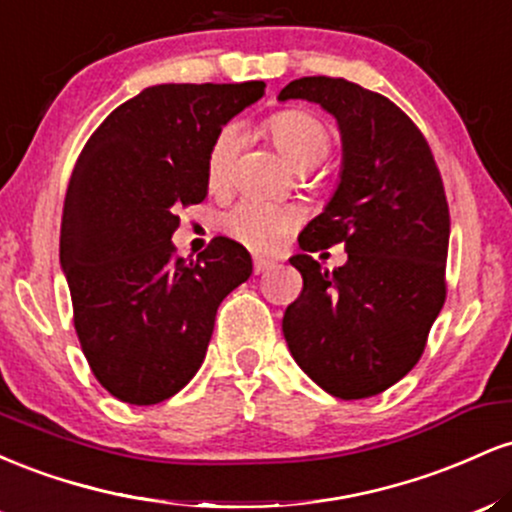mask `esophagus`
<instances>
[{
	"label": "esophagus",
	"mask_w": 512,
	"mask_h": 512,
	"mask_svg": "<svg viewBox=\"0 0 512 512\" xmlns=\"http://www.w3.org/2000/svg\"><path fill=\"white\" fill-rule=\"evenodd\" d=\"M272 267H274V260H267V257H260V255L252 257V269H255V274L267 272V269Z\"/></svg>",
	"instance_id": "esophagus-1"
}]
</instances>
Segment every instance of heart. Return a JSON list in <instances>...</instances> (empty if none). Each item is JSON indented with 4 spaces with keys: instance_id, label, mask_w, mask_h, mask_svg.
I'll return each mask as SVG.
<instances>
[{
    "instance_id": "b5f03b06",
    "label": "heart",
    "mask_w": 512,
    "mask_h": 512,
    "mask_svg": "<svg viewBox=\"0 0 512 512\" xmlns=\"http://www.w3.org/2000/svg\"><path fill=\"white\" fill-rule=\"evenodd\" d=\"M267 132L289 163L298 170H308L325 161L332 151V132L320 117L308 110H279L267 120ZM240 134L233 125H226L216 134L207 156V182L211 190H221L231 175L238 154ZM226 231L252 250H274L296 228L298 211L281 204L243 199L226 216Z\"/></svg>"
}]
</instances>
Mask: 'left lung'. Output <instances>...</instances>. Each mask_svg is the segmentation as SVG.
<instances>
[{
  "label": "left lung",
  "mask_w": 512,
  "mask_h": 512,
  "mask_svg": "<svg viewBox=\"0 0 512 512\" xmlns=\"http://www.w3.org/2000/svg\"><path fill=\"white\" fill-rule=\"evenodd\" d=\"M303 98L337 117L342 173L325 211L298 236L301 296L284 313L291 356L330 395L385 392L416 366L445 303L450 211L421 129L390 98L332 76H303L279 101ZM342 242L325 270L310 251Z\"/></svg>",
  "instance_id": "8db88e82"
}]
</instances>
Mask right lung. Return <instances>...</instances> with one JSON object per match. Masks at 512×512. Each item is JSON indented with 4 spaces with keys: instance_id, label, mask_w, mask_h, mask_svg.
<instances>
[{
    "instance_id": "right-lung-1",
    "label": "right lung",
    "mask_w": 512,
    "mask_h": 512,
    "mask_svg": "<svg viewBox=\"0 0 512 512\" xmlns=\"http://www.w3.org/2000/svg\"><path fill=\"white\" fill-rule=\"evenodd\" d=\"M264 81L161 84L91 134L64 197L60 262L93 375L127 404H158L195 378L216 310L250 279V252L214 238L197 262L170 243L180 207L207 197L216 134Z\"/></svg>"
}]
</instances>
